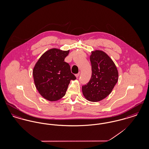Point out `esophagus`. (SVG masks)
Returning a JSON list of instances; mask_svg holds the SVG:
<instances>
[{"instance_id":"1","label":"esophagus","mask_w":149,"mask_h":149,"mask_svg":"<svg viewBox=\"0 0 149 149\" xmlns=\"http://www.w3.org/2000/svg\"><path fill=\"white\" fill-rule=\"evenodd\" d=\"M79 75H80V73L79 72L78 74H75V77H77V78H78L79 77Z\"/></svg>"}]
</instances>
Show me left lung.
<instances>
[{"label": "left lung", "instance_id": "obj_1", "mask_svg": "<svg viewBox=\"0 0 149 149\" xmlns=\"http://www.w3.org/2000/svg\"><path fill=\"white\" fill-rule=\"evenodd\" d=\"M90 60L92 77L82 86V92L89 101L98 102L111 93L118 81V72L112 60L102 51H92Z\"/></svg>", "mask_w": 149, "mask_h": 149}]
</instances>
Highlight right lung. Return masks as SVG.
<instances>
[{
    "instance_id": "obj_1",
    "label": "right lung",
    "mask_w": 149,
    "mask_h": 149,
    "mask_svg": "<svg viewBox=\"0 0 149 149\" xmlns=\"http://www.w3.org/2000/svg\"><path fill=\"white\" fill-rule=\"evenodd\" d=\"M69 50L52 49L39 58L33 70L36 87L39 93L50 101H56L66 94L71 80L76 79L70 66L64 61Z\"/></svg>"
}]
</instances>
